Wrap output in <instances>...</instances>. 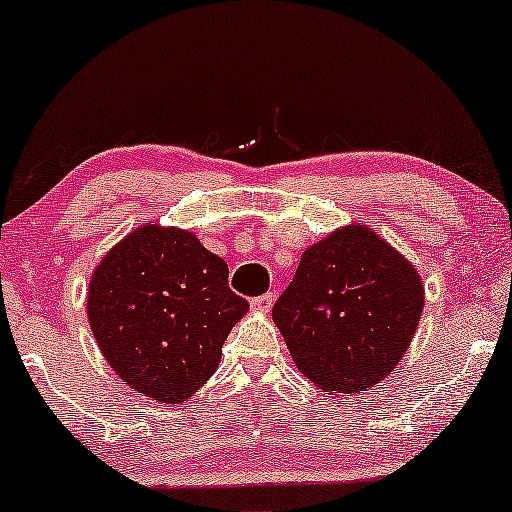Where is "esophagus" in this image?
Instances as JSON below:
<instances>
[{
    "mask_svg": "<svg viewBox=\"0 0 512 512\" xmlns=\"http://www.w3.org/2000/svg\"><path fill=\"white\" fill-rule=\"evenodd\" d=\"M272 303H275V294H263L251 301V308H254L256 313H268V310L272 308Z\"/></svg>",
    "mask_w": 512,
    "mask_h": 512,
    "instance_id": "1",
    "label": "esophagus"
}]
</instances>
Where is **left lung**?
Instances as JSON below:
<instances>
[{
  "label": "left lung",
  "mask_w": 512,
  "mask_h": 512,
  "mask_svg": "<svg viewBox=\"0 0 512 512\" xmlns=\"http://www.w3.org/2000/svg\"><path fill=\"white\" fill-rule=\"evenodd\" d=\"M426 291L418 270L362 223L303 251L272 308L294 364L322 393L374 388L407 353Z\"/></svg>",
  "instance_id": "1"
}]
</instances>
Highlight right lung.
<instances>
[{"instance_id": "right-lung-1", "label": "right lung", "mask_w": 512, "mask_h": 512, "mask_svg": "<svg viewBox=\"0 0 512 512\" xmlns=\"http://www.w3.org/2000/svg\"><path fill=\"white\" fill-rule=\"evenodd\" d=\"M249 303L228 287V263L190 230L145 223L96 265L86 315L126 386L181 404L214 376L223 341Z\"/></svg>"}]
</instances>
